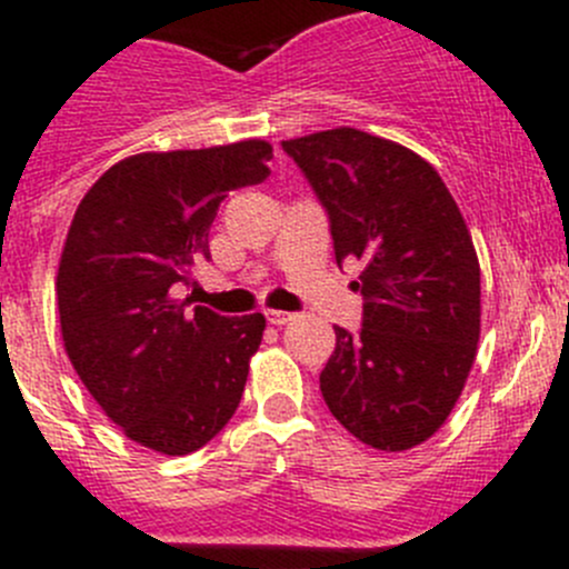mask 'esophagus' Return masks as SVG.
<instances>
[{"mask_svg":"<svg viewBox=\"0 0 569 569\" xmlns=\"http://www.w3.org/2000/svg\"><path fill=\"white\" fill-rule=\"evenodd\" d=\"M291 319H295V313H289V311H267V321H269V325H274V327L289 325Z\"/></svg>","mask_w":569,"mask_h":569,"instance_id":"esophagus-1","label":"esophagus"}]
</instances>
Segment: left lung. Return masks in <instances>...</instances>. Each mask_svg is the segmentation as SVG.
<instances>
[{
  "label": "left lung",
  "mask_w": 569,
  "mask_h": 569,
  "mask_svg": "<svg viewBox=\"0 0 569 569\" xmlns=\"http://www.w3.org/2000/svg\"><path fill=\"white\" fill-rule=\"evenodd\" d=\"M330 220L332 250L360 261L363 327H336L319 375L343 429L380 451L432 438L476 360L479 258L443 178L399 142L360 129L283 140Z\"/></svg>",
  "instance_id": "8db88e82"
}]
</instances>
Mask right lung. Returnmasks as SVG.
Listing matches in <instances>:
<instances>
[{
	"mask_svg": "<svg viewBox=\"0 0 569 569\" xmlns=\"http://www.w3.org/2000/svg\"><path fill=\"white\" fill-rule=\"evenodd\" d=\"M272 146L137 153L79 203L57 269L66 352L126 438L192 455L237 412L267 319L220 317L176 300L233 189L269 176Z\"/></svg>",
	"mask_w": 569,
	"mask_h": 569,
	"instance_id": "right-lung-1",
	"label": "right lung"
}]
</instances>
